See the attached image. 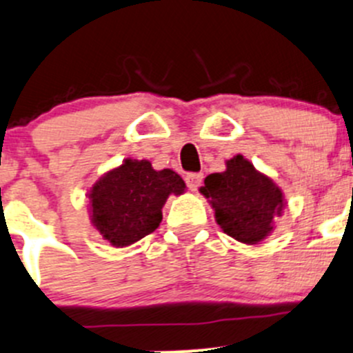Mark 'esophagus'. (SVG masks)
<instances>
[{
  "label": "esophagus",
  "mask_w": 353,
  "mask_h": 353,
  "mask_svg": "<svg viewBox=\"0 0 353 353\" xmlns=\"http://www.w3.org/2000/svg\"><path fill=\"white\" fill-rule=\"evenodd\" d=\"M202 180H203L202 173H187V176H185V181H187V187L190 188L192 192H195L199 187H201Z\"/></svg>",
  "instance_id": "obj_1"
}]
</instances>
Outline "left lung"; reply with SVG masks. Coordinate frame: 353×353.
Returning a JSON list of instances; mask_svg holds the SVG:
<instances>
[{
	"label": "left lung",
	"instance_id": "left-lung-1",
	"mask_svg": "<svg viewBox=\"0 0 353 353\" xmlns=\"http://www.w3.org/2000/svg\"><path fill=\"white\" fill-rule=\"evenodd\" d=\"M226 172L203 180L201 192L216 212L226 234L246 245L261 241L284 207L282 192L268 176L258 173L241 154L226 163Z\"/></svg>",
	"mask_w": 353,
	"mask_h": 353
}]
</instances>
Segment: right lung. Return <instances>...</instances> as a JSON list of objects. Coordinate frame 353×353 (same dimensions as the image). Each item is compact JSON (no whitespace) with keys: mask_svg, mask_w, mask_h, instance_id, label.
I'll return each instance as SVG.
<instances>
[{"mask_svg":"<svg viewBox=\"0 0 353 353\" xmlns=\"http://www.w3.org/2000/svg\"><path fill=\"white\" fill-rule=\"evenodd\" d=\"M185 183L172 170H152L150 161L125 159L93 187L92 221L114 246H127L156 231L170 194H183Z\"/></svg>","mask_w":353,"mask_h":353,"instance_id":"obj_1","label":"right lung"}]
</instances>
